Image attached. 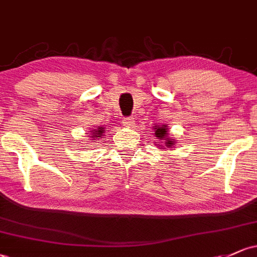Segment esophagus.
<instances>
[{
  "label": "esophagus",
  "instance_id": "esophagus-1",
  "mask_svg": "<svg viewBox=\"0 0 257 257\" xmlns=\"http://www.w3.org/2000/svg\"><path fill=\"white\" fill-rule=\"evenodd\" d=\"M122 122L125 126H132L135 123V120L134 117H123Z\"/></svg>",
  "mask_w": 257,
  "mask_h": 257
}]
</instances>
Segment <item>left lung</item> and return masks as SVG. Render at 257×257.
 Instances as JSON below:
<instances>
[{"instance_id":"8db88e82","label":"left lung","mask_w":257,"mask_h":257,"mask_svg":"<svg viewBox=\"0 0 257 257\" xmlns=\"http://www.w3.org/2000/svg\"><path fill=\"white\" fill-rule=\"evenodd\" d=\"M167 132H168V128L165 125H163L162 127L161 126H156V128H154V134L157 135V137H159V140H162V141L164 140L165 146H168V147H172V146L174 145V141H172V139H169V137H167Z\"/></svg>"}]
</instances>
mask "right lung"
Returning <instances> with one entry per match:
<instances>
[{
  "instance_id": "1",
  "label": "right lung",
  "mask_w": 257,
  "mask_h": 257,
  "mask_svg": "<svg viewBox=\"0 0 257 257\" xmlns=\"http://www.w3.org/2000/svg\"><path fill=\"white\" fill-rule=\"evenodd\" d=\"M92 132V139H93V141H95L96 140V137H100L101 135H103V132H104V128L103 127H98L96 130H94V131H90Z\"/></svg>"
}]
</instances>
